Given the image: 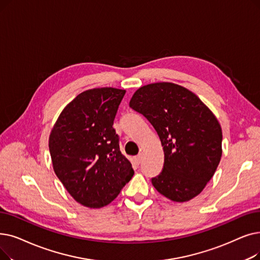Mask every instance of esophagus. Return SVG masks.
<instances>
[{"label": "esophagus", "instance_id": "esophagus-1", "mask_svg": "<svg viewBox=\"0 0 260 260\" xmlns=\"http://www.w3.org/2000/svg\"><path fill=\"white\" fill-rule=\"evenodd\" d=\"M135 159H136V162H137L138 165L141 164V161H142V155L139 154L138 156H136V158H135Z\"/></svg>", "mask_w": 260, "mask_h": 260}]
</instances>
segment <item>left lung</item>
<instances>
[{
	"instance_id": "obj_1",
	"label": "left lung",
	"mask_w": 260,
	"mask_h": 260,
	"mask_svg": "<svg viewBox=\"0 0 260 260\" xmlns=\"http://www.w3.org/2000/svg\"><path fill=\"white\" fill-rule=\"evenodd\" d=\"M129 107L149 120L161 141L165 162L152 178L155 189L174 202L199 196L222 156V129L210 109L190 90L165 82L140 87Z\"/></svg>"
}]
</instances>
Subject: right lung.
Here are the masks:
<instances>
[{"mask_svg": "<svg viewBox=\"0 0 260 260\" xmlns=\"http://www.w3.org/2000/svg\"><path fill=\"white\" fill-rule=\"evenodd\" d=\"M125 90H86L61 111L49 138L53 169L80 204L101 208L114 201L134 175L112 127Z\"/></svg>", "mask_w": 260, "mask_h": 260, "instance_id": "1", "label": "right lung"}]
</instances>
